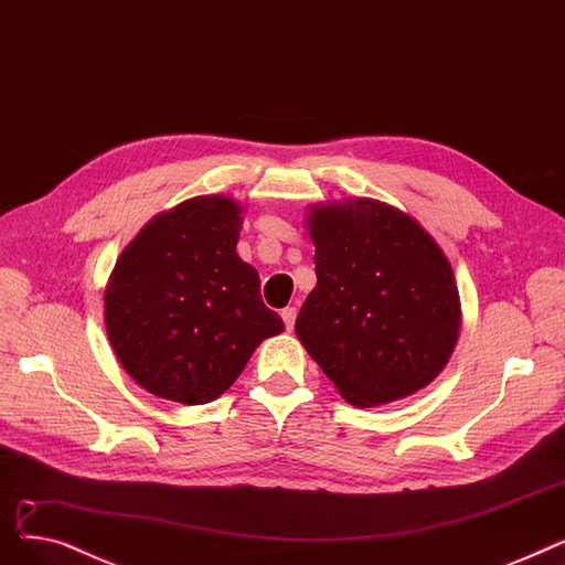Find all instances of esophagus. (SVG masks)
Returning a JSON list of instances; mask_svg holds the SVG:
<instances>
[{"label":"esophagus","mask_w":565,"mask_h":565,"mask_svg":"<svg viewBox=\"0 0 565 565\" xmlns=\"http://www.w3.org/2000/svg\"><path fill=\"white\" fill-rule=\"evenodd\" d=\"M280 317H282V321H285V327H287V331H291L294 329V321H297V308H285L282 312H280Z\"/></svg>","instance_id":"34e87169"}]
</instances>
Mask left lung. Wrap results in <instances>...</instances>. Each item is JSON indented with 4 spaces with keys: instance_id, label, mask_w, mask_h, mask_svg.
<instances>
[{
    "instance_id": "8db88e82",
    "label": "left lung",
    "mask_w": 565,
    "mask_h": 565,
    "mask_svg": "<svg viewBox=\"0 0 565 565\" xmlns=\"http://www.w3.org/2000/svg\"><path fill=\"white\" fill-rule=\"evenodd\" d=\"M317 285L297 338L354 407L409 397L439 377L462 327L452 266L409 213L349 198L308 206Z\"/></svg>"
}]
</instances>
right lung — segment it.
Returning a JSON list of instances; mask_svg holds the SVG:
<instances>
[{"label": "right lung", "instance_id": "1", "mask_svg": "<svg viewBox=\"0 0 565 565\" xmlns=\"http://www.w3.org/2000/svg\"><path fill=\"white\" fill-rule=\"evenodd\" d=\"M241 225L234 198L200 195L160 211L121 250L103 294L105 331L151 395L206 405L285 331L262 303L257 268L236 253Z\"/></svg>", "mask_w": 565, "mask_h": 565}]
</instances>
